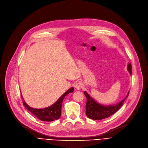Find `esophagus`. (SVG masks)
I'll return each instance as SVG.
<instances>
[{
    "label": "esophagus",
    "instance_id": "1",
    "mask_svg": "<svg viewBox=\"0 0 148 148\" xmlns=\"http://www.w3.org/2000/svg\"><path fill=\"white\" fill-rule=\"evenodd\" d=\"M82 86H83V84L82 82H77L75 84V88L77 89H80L82 88Z\"/></svg>",
    "mask_w": 148,
    "mask_h": 148
}]
</instances>
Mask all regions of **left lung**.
I'll list each match as a JSON object with an SVG mask.
<instances>
[{"label": "left lung", "instance_id": "8db88e82", "mask_svg": "<svg viewBox=\"0 0 148 148\" xmlns=\"http://www.w3.org/2000/svg\"><path fill=\"white\" fill-rule=\"evenodd\" d=\"M128 69L130 74L132 73L131 65L129 64L128 65ZM85 96L87 98V102L86 104V114L88 117L90 119L94 120H101L105 118L110 117V116L115 113L119 108L122 106L125 99L128 97L129 92L127 97L124 98L121 102L116 104L114 106H102L96 103L95 101L89 96L88 93L86 92H84Z\"/></svg>", "mask_w": 148, "mask_h": 148}]
</instances>
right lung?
<instances>
[{
	"mask_svg": "<svg viewBox=\"0 0 148 148\" xmlns=\"http://www.w3.org/2000/svg\"><path fill=\"white\" fill-rule=\"evenodd\" d=\"M73 88L69 89L64 94L62 95L54 104L49 107L42 108V109H36V108H34L29 107L25 102V101L23 100L22 96L21 98L23 99V106H24L25 108H27L30 112H31L34 115H35L38 119L42 121L50 122L53 121L54 120H57L60 118L61 116V108L63 99L66 95L69 94V93L73 92Z\"/></svg>",
	"mask_w": 148,
	"mask_h": 148,
	"instance_id": "right-lung-1",
	"label": "right lung"
}]
</instances>
